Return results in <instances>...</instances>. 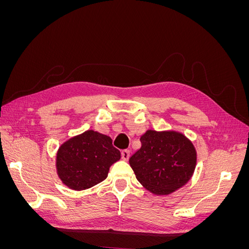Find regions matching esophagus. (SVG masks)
<instances>
[{
    "instance_id": "esophagus-1",
    "label": "esophagus",
    "mask_w": 249,
    "mask_h": 249,
    "mask_svg": "<svg viewBox=\"0 0 249 249\" xmlns=\"http://www.w3.org/2000/svg\"><path fill=\"white\" fill-rule=\"evenodd\" d=\"M122 158H123L124 161H126L127 159H129V158H130V150L129 149L122 150Z\"/></svg>"
}]
</instances>
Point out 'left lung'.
<instances>
[{"label": "left lung", "mask_w": 249, "mask_h": 249, "mask_svg": "<svg viewBox=\"0 0 249 249\" xmlns=\"http://www.w3.org/2000/svg\"><path fill=\"white\" fill-rule=\"evenodd\" d=\"M141 147L130 158L139 183L154 194L166 195L184 186L193 175L196 150L183 134L148 130Z\"/></svg>", "instance_id": "obj_1"}]
</instances>
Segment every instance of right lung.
<instances>
[{
	"instance_id": "add662e5",
	"label": "right lung",
	"mask_w": 249,
	"mask_h": 249,
	"mask_svg": "<svg viewBox=\"0 0 249 249\" xmlns=\"http://www.w3.org/2000/svg\"><path fill=\"white\" fill-rule=\"evenodd\" d=\"M119 159L120 152L109 136L89 130L59 147L57 173L71 189L85 190L103 182L111 165Z\"/></svg>"
}]
</instances>
